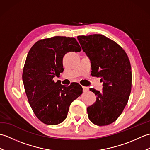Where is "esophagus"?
I'll list each match as a JSON object with an SVG mask.
<instances>
[{"label": "esophagus", "instance_id": "1", "mask_svg": "<svg viewBox=\"0 0 150 150\" xmlns=\"http://www.w3.org/2000/svg\"><path fill=\"white\" fill-rule=\"evenodd\" d=\"M82 88H83V91L84 92H86L89 90V88L88 87H86V86H82Z\"/></svg>", "mask_w": 150, "mask_h": 150}]
</instances>
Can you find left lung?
Returning a JSON list of instances; mask_svg holds the SVG:
<instances>
[{"mask_svg":"<svg viewBox=\"0 0 150 150\" xmlns=\"http://www.w3.org/2000/svg\"><path fill=\"white\" fill-rule=\"evenodd\" d=\"M82 49L90 58L91 75L100 77L103 90L94 88L96 101L87 108L88 115L97 126L115 122L124 109L132 90V68L125 51L117 42L103 35L77 37Z\"/></svg>","mask_w":150,"mask_h":150,"instance_id":"8db88e82","label":"left lung"}]
</instances>
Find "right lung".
Listing matches in <instances>:
<instances>
[{
	"label": "right lung",
	"mask_w": 150,
	"mask_h": 150,
	"mask_svg": "<svg viewBox=\"0 0 150 150\" xmlns=\"http://www.w3.org/2000/svg\"><path fill=\"white\" fill-rule=\"evenodd\" d=\"M81 51L75 38L55 36L38 40L28 52L22 80L31 109L42 122L47 125L62 122L70 104L82 93L78 83L66 87L53 80L63 71L65 54Z\"/></svg>",
	"instance_id": "1"
}]
</instances>
